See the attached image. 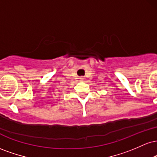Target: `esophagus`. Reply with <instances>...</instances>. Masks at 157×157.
<instances>
[{
    "mask_svg": "<svg viewBox=\"0 0 157 157\" xmlns=\"http://www.w3.org/2000/svg\"><path fill=\"white\" fill-rule=\"evenodd\" d=\"M80 80H81V81H84V80H86V78H85L84 77H80Z\"/></svg>",
    "mask_w": 157,
    "mask_h": 157,
    "instance_id": "obj_1",
    "label": "esophagus"
}]
</instances>
